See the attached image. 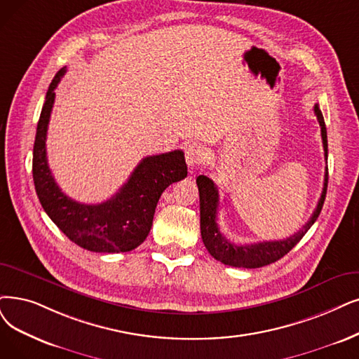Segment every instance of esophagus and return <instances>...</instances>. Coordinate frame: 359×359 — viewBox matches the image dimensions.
Here are the masks:
<instances>
[{
	"mask_svg": "<svg viewBox=\"0 0 359 359\" xmlns=\"http://www.w3.org/2000/svg\"><path fill=\"white\" fill-rule=\"evenodd\" d=\"M206 156H208L206 149L203 146L196 144V142L185 147V161H187V165L191 169L202 163L206 159Z\"/></svg>",
	"mask_w": 359,
	"mask_h": 359,
	"instance_id": "obj_1",
	"label": "esophagus"
}]
</instances>
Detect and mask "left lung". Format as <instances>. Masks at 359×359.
<instances>
[{"mask_svg": "<svg viewBox=\"0 0 359 359\" xmlns=\"http://www.w3.org/2000/svg\"><path fill=\"white\" fill-rule=\"evenodd\" d=\"M313 113L321 126L323 147H324V156L327 161V156H328L327 130H325V122L318 104L313 106ZM196 182H197L198 196H200V233H202V238L208 252L215 257V259L229 266L261 268L276 262L281 259L284 255H287L297 245V243L302 240V237L313 225V222L317 221L324 205L325 194H327L328 168H325L324 187H323L321 197L318 200V205L315 208L309 221L304 225V228L300 229L299 233L290 236L289 238L277 240V241H261V243H253V245L237 246L222 236L217 222L218 206H219V193H218L217 185H215V182L206 175H198Z\"/></svg>", "mask_w": 359, "mask_h": 359, "instance_id": "left-lung-1", "label": "left lung"}]
</instances>
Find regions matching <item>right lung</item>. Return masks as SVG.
I'll return each mask as SVG.
<instances>
[{"label": "right lung", "instance_id": "obj_1", "mask_svg": "<svg viewBox=\"0 0 359 359\" xmlns=\"http://www.w3.org/2000/svg\"><path fill=\"white\" fill-rule=\"evenodd\" d=\"M65 74L66 67L51 81L36 126L32 161L36 196L51 221L75 245L97 253L130 252L147 238L166 187L187 177L184 153L174 150L144 157L121 190L103 203L83 205L72 200L51 175L46 147L54 90Z\"/></svg>", "mask_w": 359, "mask_h": 359}]
</instances>
